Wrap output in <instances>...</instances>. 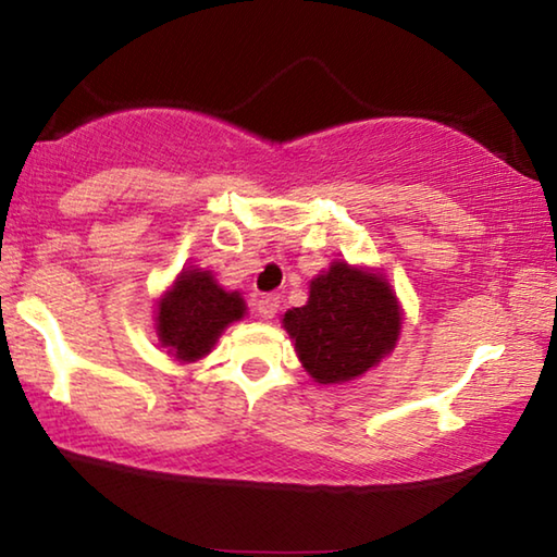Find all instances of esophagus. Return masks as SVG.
<instances>
[{"mask_svg":"<svg viewBox=\"0 0 557 557\" xmlns=\"http://www.w3.org/2000/svg\"><path fill=\"white\" fill-rule=\"evenodd\" d=\"M277 307H280V297L277 295H262L256 299V312L262 319H272L277 314Z\"/></svg>","mask_w":557,"mask_h":557,"instance_id":"obj_1","label":"esophagus"}]
</instances>
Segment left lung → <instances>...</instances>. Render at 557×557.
<instances>
[{"label": "left lung", "instance_id": "1", "mask_svg": "<svg viewBox=\"0 0 557 557\" xmlns=\"http://www.w3.org/2000/svg\"><path fill=\"white\" fill-rule=\"evenodd\" d=\"M400 324L388 282L348 262H332L309 285L307 305L282 319L301 366L322 385L354 381L373 369L395 348Z\"/></svg>", "mask_w": 557, "mask_h": 557}]
</instances>
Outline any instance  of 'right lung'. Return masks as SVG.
Segmentation results:
<instances>
[{
	"mask_svg": "<svg viewBox=\"0 0 557 557\" xmlns=\"http://www.w3.org/2000/svg\"><path fill=\"white\" fill-rule=\"evenodd\" d=\"M157 336L176 361L211 351L223 329L245 314L240 292H225L209 270H184L157 305Z\"/></svg>",
	"mask_w": 557,
	"mask_h": 557,
	"instance_id": "1",
	"label": "right lung"
}]
</instances>
